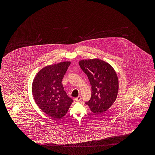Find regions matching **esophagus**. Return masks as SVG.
<instances>
[{"instance_id":"obj_1","label":"esophagus","mask_w":155,"mask_h":155,"mask_svg":"<svg viewBox=\"0 0 155 155\" xmlns=\"http://www.w3.org/2000/svg\"><path fill=\"white\" fill-rule=\"evenodd\" d=\"M81 100V97L80 96H79L78 97H77L75 98V100H76V101H77V102H79Z\"/></svg>"}]
</instances>
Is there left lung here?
Here are the masks:
<instances>
[{"label": "left lung", "instance_id": "8db88e82", "mask_svg": "<svg viewBox=\"0 0 155 155\" xmlns=\"http://www.w3.org/2000/svg\"><path fill=\"white\" fill-rule=\"evenodd\" d=\"M79 64L91 86V97L86 104L96 114L105 112L118 94L119 79L115 70L109 63L97 58L81 60Z\"/></svg>", "mask_w": 155, "mask_h": 155}]
</instances>
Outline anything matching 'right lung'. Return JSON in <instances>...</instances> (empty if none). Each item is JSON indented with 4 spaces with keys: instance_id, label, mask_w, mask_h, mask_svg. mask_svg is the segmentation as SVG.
I'll use <instances>...</instances> for the list:
<instances>
[{
    "instance_id": "1",
    "label": "right lung",
    "mask_w": 155,
    "mask_h": 155,
    "mask_svg": "<svg viewBox=\"0 0 155 155\" xmlns=\"http://www.w3.org/2000/svg\"><path fill=\"white\" fill-rule=\"evenodd\" d=\"M70 61H63L43 68L32 84V94L37 105L53 119L65 115L73 100L64 90L62 79Z\"/></svg>"
}]
</instances>
